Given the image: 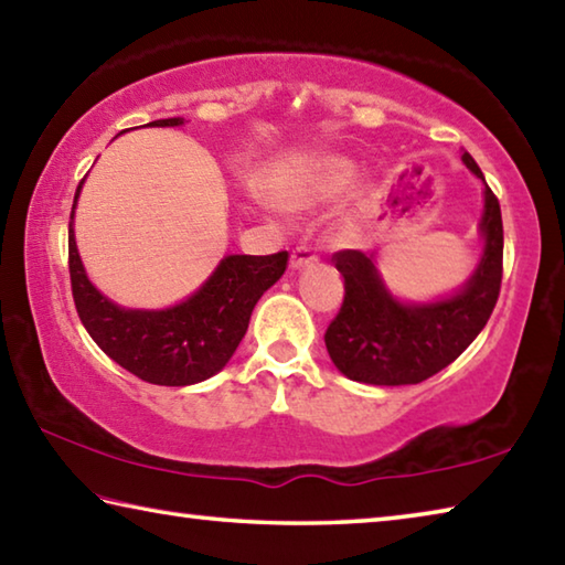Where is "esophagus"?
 I'll return each instance as SVG.
<instances>
[{
    "label": "esophagus",
    "instance_id": "34e87169",
    "mask_svg": "<svg viewBox=\"0 0 565 565\" xmlns=\"http://www.w3.org/2000/svg\"><path fill=\"white\" fill-rule=\"evenodd\" d=\"M318 262V254L309 247V244H299L291 252V266L294 269H301V266H309V264H316Z\"/></svg>",
    "mask_w": 565,
    "mask_h": 565
}]
</instances>
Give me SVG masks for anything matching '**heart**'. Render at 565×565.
I'll return each instance as SVG.
<instances>
[{
  "label": "heart",
  "instance_id": "b5f03b06",
  "mask_svg": "<svg viewBox=\"0 0 565 565\" xmlns=\"http://www.w3.org/2000/svg\"><path fill=\"white\" fill-rule=\"evenodd\" d=\"M353 178V168L348 166L345 160H328L318 168L313 175L301 182L294 184L291 190H286L284 200L289 207H309V204L323 202L333 194L341 192L348 182Z\"/></svg>",
  "mask_w": 565,
  "mask_h": 565
}]
</instances>
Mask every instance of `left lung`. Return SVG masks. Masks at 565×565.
Returning a JSON list of instances; mask_svg holds the SVG:
<instances>
[{
	"mask_svg": "<svg viewBox=\"0 0 565 565\" xmlns=\"http://www.w3.org/2000/svg\"><path fill=\"white\" fill-rule=\"evenodd\" d=\"M461 160L484 180L475 158ZM484 256L457 296L429 306L397 303L385 291L373 259L358 249L333 254L343 274V303L326 328V348L338 371L367 385H415L467 351L494 311L504 274V224L497 194L484 188Z\"/></svg>",
	"mask_w": 565,
	"mask_h": 565,
	"instance_id": "left-lung-1",
	"label": "left lung"
}]
</instances>
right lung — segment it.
Listing matches in <instances>:
<instances>
[{
	"label": "right lung",
	"instance_id": "add662e5",
	"mask_svg": "<svg viewBox=\"0 0 565 565\" xmlns=\"http://www.w3.org/2000/svg\"><path fill=\"white\" fill-rule=\"evenodd\" d=\"M180 122L182 118H166L152 120L150 126L166 128ZM286 264L289 252L232 254L188 301L166 311H126L88 281L78 259L74 224H68L71 294L81 323L100 351L152 385H192L220 373L247 333L256 301L281 279Z\"/></svg>",
	"mask_w": 565,
	"mask_h": 565
}]
</instances>
